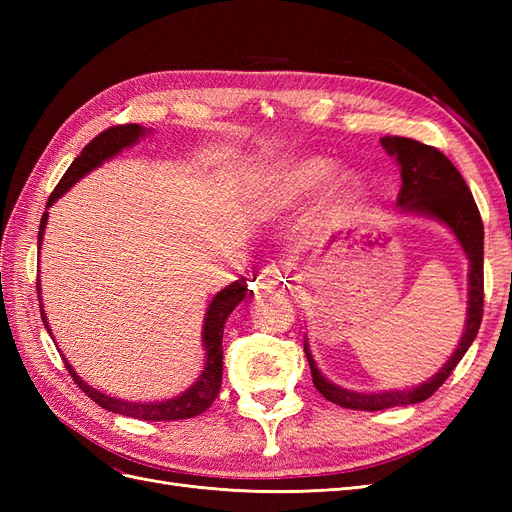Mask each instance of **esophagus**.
Wrapping results in <instances>:
<instances>
[{"mask_svg": "<svg viewBox=\"0 0 512 512\" xmlns=\"http://www.w3.org/2000/svg\"><path fill=\"white\" fill-rule=\"evenodd\" d=\"M286 284V275L282 267L277 265H267L256 277V290H275L282 288Z\"/></svg>", "mask_w": 512, "mask_h": 512, "instance_id": "esophagus-1", "label": "esophagus"}]
</instances>
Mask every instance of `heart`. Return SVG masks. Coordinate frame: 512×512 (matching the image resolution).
I'll list each match as a JSON object with an SVG mask.
<instances>
[{"instance_id":"b5f03b06","label":"heart","mask_w":512,"mask_h":512,"mask_svg":"<svg viewBox=\"0 0 512 512\" xmlns=\"http://www.w3.org/2000/svg\"><path fill=\"white\" fill-rule=\"evenodd\" d=\"M333 173V162L327 158H303L299 162H294L288 166L280 179L273 181L262 190L254 203V211L258 215H271L280 209H286L290 205L297 203L303 196L309 192H314L320 183L329 179ZM361 196V185L352 175L339 177L333 188H331V198L337 207H350L356 203V198Z\"/></svg>"}]
</instances>
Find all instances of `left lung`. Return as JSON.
I'll use <instances>...</instances> for the list:
<instances>
[{"label":"left lung","mask_w":512,"mask_h":512,"mask_svg":"<svg viewBox=\"0 0 512 512\" xmlns=\"http://www.w3.org/2000/svg\"><path fill=\"white\" fill-rule=\"evenodd\" d=\"M382 147L389 156H395L401 168V190L397 196V205L404 213H418L427 215V218H436L438 222L446 224L453 230L459 245L466 252L470 260V273H468V318H466V331L461 335V342L453 352L451 359L444 363V367L433 374L427 382L412 386L406 391H382V393H356L348 391L329 382L320 374L312 350L307 346V339L303 342L305 356L312 369L314 386L320 391L324 399L333 401V404L350 408V410H384L395 406H410L418 401L429 399L436 393L444 380L453 374L457 363L463 359V354L472 346L474 337L480 329V320H483V299H485V282H483V220H480L478 207L474 203V196L463 181L459 170L453 166L442 151L436 147L423 145L412 138L404 136H384Z\"/></svg>","instance_id":"8db88e82"}]
</instances>
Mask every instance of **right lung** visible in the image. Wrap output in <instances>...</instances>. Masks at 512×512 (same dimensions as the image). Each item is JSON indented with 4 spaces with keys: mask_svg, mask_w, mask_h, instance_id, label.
Listing matches in <instances>:
<instances>
[{
    "mask_svg": "<svg viewBox=\"0 0 512 512\" xmlns=\"http://www.w3.org/2000/svg\"><path fill=\"white\" fill-rule=\"evenodd\" d=\"M143 134H147V130L143 126H138V123H126V126H113V128L104 130L102 134H98L94 141H91L89 145H85V149L81 151V156L74 158V162L66 170V175L61 177V181L57 183V188L53 190L49 203H46V209H49L59 196H64L81 177L91 173V170H94L96 166H100L102 162L117 156L121 149L134 145ZM46 220H49V211H44L42 220H40L38 250H40V245H42V235H44ZM245 294H247L245 277H241V280H237V282H232L230 286H226L224 290H220L218 294H215L209 309H207L205 324H203V344H205V356H207L205 369L200 371L198 380L190 386L188 391H183L181 395H177L173 399L149 401V404H141V401L115 399L111 395H104L102 391L94 389V386H89L85 380H81L79 376H76V371L66 361V356H61V359H64L68 374L72 376V380L76 384H79V389L87 397L94 399L98 406L106 408L108 412L132 416V418H141V421H181V418L198 416V414H203L213 404L215 397L220 395V386H222V356H224V352H222L224 324H226V318L232 314V309H235L245 299ZM38 297H40V284H38ZM40 314H42L46 331H51L49 329V322H46L44 309H40Z\"/></svg>",
    "mask_w": 512,
    "mask_h": 512,
    "instance_id": "right-lung-1",
    "label": "right lung"
}]
</instances>
